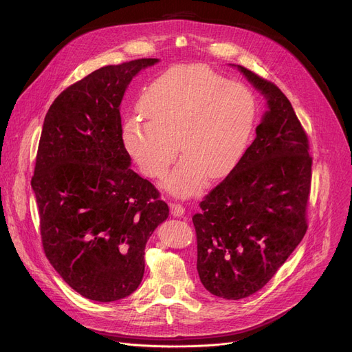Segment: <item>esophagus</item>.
Returning a JSON list of instances; mask_svg holds the SVG:
<instances>
[{
    "instance_id": "1",
    "label": "esophagus",
    "mask_w": 352,
    "mask_h": 352,
    "mask_svg": "<svg viewBox=\"0 0 352 352\" xmlns=\"http://www.w3.org/2000/svg\"><path fill=\"white\" fill-rule=\"evenodd\" d=\"M171 214L174 215V217H182L184 214H186V208H184L181 204H173L171 206Z\"/></svg>"
}]
</instances>
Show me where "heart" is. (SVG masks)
<instances>
[{
	"mask_svg": "<svg viewBox=\"0 0 352 352\" xmlns=\"http://www.w3.org/2000/svg\"><path fill=\"white\" fill-rule=\"evenodd\" d=\"M141 108L122 122L125 150L146 177L161 178L181 145L184 157L164 181L179 195L197 192L206 173L227 175L243 158L256 120L248 87L199 64L162 72L144 91Z\"/></svg>",
	"mask_w": 352,
	"mask_h": 352,
	"instance_id": "1",
	"label": "heart"
}]
</instances>
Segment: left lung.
<instances>
[{"mask_svg":"<svg viewBox=\"0 0 352 352\" xmlns=\"http://www.w3.org/2000/svg\"><path fill=\"white\" fill-rule=\"evenodd\" d=\"M238 69L267 98L268 111L243 158L192 217L199 280L226 300L260 291L301 243L312 165L307 133L284 92Z\"/></svg>","mask_w":352,"mask_h":352,"instance_id":"left-lung-1","label":"left lung"}]
</instances>
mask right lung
Returning a JSON list of instances; mask_svg holds the SVG:
<instances>
[{
	"label": "right lung",
	"instance_id": "right-lung-1",
	"mask_svg": "<svg viewBox=\"0 0 352 352\" xmlns=\"http://www.w3.org/2000/svg\"><path fill=\"white\" fill-rule=\"evenodd\" d=\"M158 63L107 65L65 88L44 120L31 187L44 252L82 297L111 302L141 284L144 251L170 208L129 165L120 104L137 74Z\"/></svg>",
	"mask_w": 352,
	"mask_h": 352
}]
</instances>
